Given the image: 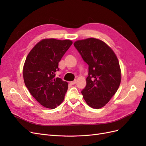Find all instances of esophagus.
<instances>
[{"label":"esophagus","instance_id":"obj_1","mask_svg":"<svg viewBox=\"0 0 146 146\" xmlns=\"http://www.w3.org/2000/svg\"><path fill=\"white\" fill-rule=\"evenodd\" d=\"M76 82H77V80H75L74 81L70 82V85H75V84L76 83Z\"/></svg>","mask_w":146,"mask_h":146}]
</instances>
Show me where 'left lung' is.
Wrapping results in <instances>:
<instances>
[{
  "mask_svg": "<svg viewBox=\"0 0 146 146\" xmlns=\"http://www.w3.org/2000/svg\"><path fill=\"white\" fill-rule=\"evenodd\" d=\"M74 46L89 66L86 85L82 91L83 99L91 108L99 109L108 102L120 85L117 56L107 44L94 38L78 40Z\"/></svg>",
  "mask_w": 146,
  "mask_h": 146,
  "instance_id": "8db88e82",
  "label": "left lung"
}]
</instances>
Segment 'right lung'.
<instances>
[{
	"label": "right lung",
	"mask_w": 146,
	"mask_h": 146,
	"mask_svg": "<svg viewBox=\"0 0 146 146\" xmlns=\"http://www.w3.org/2000/svg\"><path fill=\"white\" fill-rule=\"evenodd\" d=\"M72 41L44 39L29 52L23 68L25 85L30 94L44 107L54 109L64 99L68 83L55 77L58 63Z\"/></svg>",
	"instance_id": "add662e5"
}]
</instances>
